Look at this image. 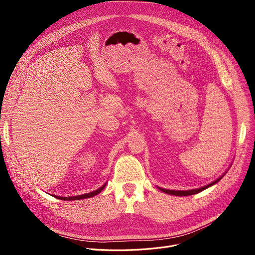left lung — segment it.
I'll use <instances>...</instances> for the list:
<instances>
[{"instance_id": "left-lung-1", "label": "left lung", "mask_w": 255, "mask_h": 255, "mask_svg": "<svg viewBox=\"0 0 255 255\" xmlns=\"http://www.w3.org/2000/svg\"><path fill=\"white\" fill-rule=\"evenodd\" d=\"M226 172H227V170L225 171V173H226ZM225 173H224V175H225ZM224 175H222L221 177H219L217 180H215L214 182H212V183H210V184H208V185H206V186H204V187H200V188H196V189H191V190H169V189L160 188V187H158V189H159L160 191H162V192L166 193V194H171V195H176V196L192 195V194H196V193H198V192H202L203 190L209 188V187H211V186H213V185H215L216 183H218V182L223 178Z\"/></svg>"}]
</instances>
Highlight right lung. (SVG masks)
<instances>
[{
    "mask_svg": "<svg viewBox=\"0 0 255 255\" xmlns=\"http://www.w3.org/2000/svg\"><path fill=\"white\" fill-rule=\"evenodd\" d=\"M107 183V182H106ZM106 183H104V185H102L100 188H98V189H96V190H94V191H92V192H89V193H85V194H82V195H76V196H66V197H63V196H57V195H52V196H55V197H57L58 199H62V200H76V199H85V198H90V197H93V196H95V195H97L98 193H100L103 189H104V187L106 186Z\"/></svg>",
    "mask_w": 255,
    "mask_h": 255,
    "instance_id": "1",
    "label": "right lung"
}]
</instances>
